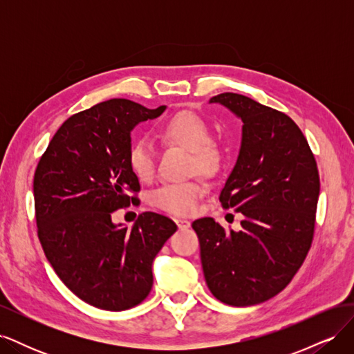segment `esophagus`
Masks as SVG:
<instances>
[{
	"instance_id": "obj_1",
	"label": "esophagus",
	"mask_w": 354,
	"mask_h": 354,
	"mask_svg": "<svg viewBox=\"0 0 354 354\" xmlns=\"http://www.w3.org/2000/svg\"><path fill=\"white\" fill-rule=\"evenodd\" d=\"M176 224L178 226V229H189L190 227V221L185 220V218H174Z\"/></svg>"
}]
</instances>
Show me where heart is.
Returning <instances> with one entry per match:
<instances>
[{
    "label": "heart",
    "instance_id": "b5f03b06",
    "mask_svg": "<svg viewBox=\"0 0 354 354\" xmlns=\"http://www.w3.org/2000/svg\"><path fill=\"white\" fill-rule=\"evenodd\" d=\"M158 137L165 145H176L190 152L189 168L198 174L212 177L223 162L221 146L211 138V128L205 120L194 112H178L158 128ZM128 165L134 176L152 180L155 174V151L151 142L136 140L128 152ZM203 194L198 181H181L160 186L152 196L153 205L176 216H189L196 209Z\"/></svg>",
    "mask_w": 354,
    "mask_h": 354
}]
</instances>
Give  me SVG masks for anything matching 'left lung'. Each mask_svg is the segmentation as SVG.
I'll list each match as a JSON object with an SVG mask.
<instances>
[{
    "instance_id": "left-lung-1",
    "label": "left lung",
    "mask_w": 354,
    "mask_h": 354,
    "mask_svg": "<svg viewBox=\"0 0 354 354\" xmlns=\"http://www.w3.org/2000/svg\"><path fill=\"white\" fill-rule=\"evenodd\" d=\"M226 106L242 125L239 156L224 185L223 208L241 212L239 232L211 217L192 223L209 291L236 307L270 299L292 281L312 246L320 190L315 155L298 125L276 109L236 93Z\"/></svg>"
}]
</instances>
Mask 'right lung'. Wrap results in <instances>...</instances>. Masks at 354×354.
<instances>
[{"label":"right lung","instance_id":"1","mask_svg":"<svg viewBox=\"0 0 354 354\" xmlns=\"http://www.w3.org/2000/svg\"><path fill=\"white\" fill-rule=\"evenodd\" d=\"M165 106L147 109L111 99L72 115L51 138L34 176L38 238L60 281L82 301L121 312L140 304L153 285L152 263L176 223L146 211L131 229L112 214L138 201L128 165L130 133Z\"/></svg>","mask_w":354,"mask_h":354}]
</instances>
